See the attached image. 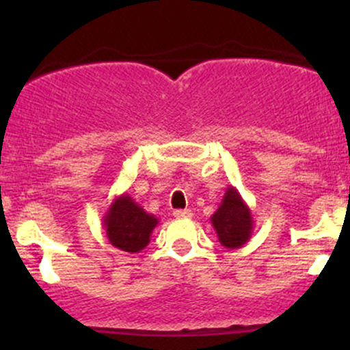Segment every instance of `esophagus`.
<instances>
[{
  "mask_svg": "<svg viewBox=\"0 0 350 350\" xmlns=\"http://www.w3.org/2000/svg\"><path fill=\"white\" fill-rule=\"evenodd\" d=\"M174 217L176 219H191L192 217V212L189 211V208H180V211H174Z\"/></svg>",
  "mask_w": 350,
  "mask_h": 350,
  "instance_id": "esophagus-1",
  "label": "esophagus"
}]
</instances>
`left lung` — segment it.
Returning a JSON list of instances; mask_svg holds the SVG:
<instances>
[{
  "label": "left lung",
  "mask_w": 350,
  "mask_h": 350,
  "mask_svg": "<svg viewBox=\"0 0 350 350\" xmlns=\"http://www.w3.org/2000/svg\"><path fill=\"white\" fill-rule=\"evenodd\" d=\"M212 226L219 242L226 248L235 250L243 247L253 234V220L250 207L242 199L237 187L228 186L224 194L222 202L211 217Z\"/></svg>",
  "instance_id": "8db88e82"
}]
</instances>
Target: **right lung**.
I'll return each instance as SVG.
<instances>
[{
    "label": "right lung",
    "mask_w": 350,
    "mask_h": 350,
    "mask_svg": "<svg viewBox=\"0 0 350 350\" xmlns=\"http://www.w3.org/2000/svg\"><path fill=\"white\" fill-rule=\"evenodd\" d=\"M108 242L120 250L139 253L150 243V237L159 220L148 214L126 192L116 196L102 219Z\"/></svg>",
    "instance_id": "right-lung-1"
}]
</instances>
